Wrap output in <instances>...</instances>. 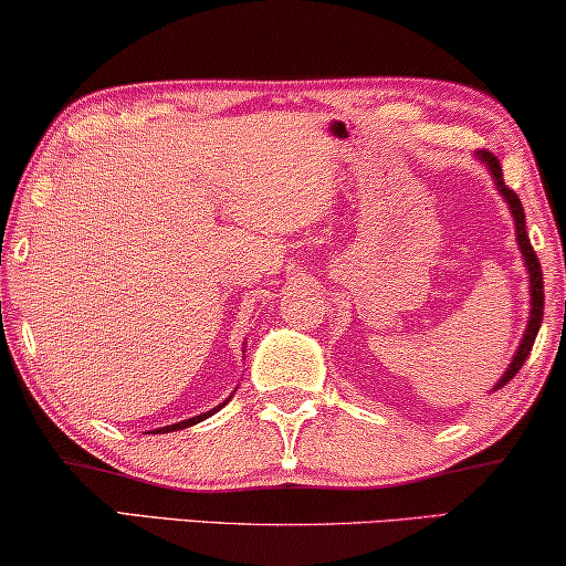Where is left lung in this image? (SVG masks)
<instances>
[{
  "label": "left lung",
  "instance_id": "8db88e82",
  "mask_svg": "<svg viewBox=\"0 0 566 566\" xmlns=\"http://www.w3.org/2000/svg\"><path fill=\"white\" fill-rule=\"evenodd\" d=\"M479 157H482V161H486V167H490L494 182H497L500 192H502V196H505V200L510 203V211H513L515 229H517V244H521V252H523V258H525V268H528V273H531V322H528V329H525V335H523L521 347H517L513 363H510V368L505 370V376H502L500 381H497V386H494V389H502V386H505L510 378H513L517 370L523 368L525 358H528V355H531L533 343H536L541 322H544V273H541V262L536 258V250H533V247H531L528 231H525V213H523L521 198H517L515 190H510L507 185H505V180H502V167H500V161H497V157H494L492 151L482 149V151H479Z\"/></svg>",
  "mask_w": 566,
  "mask_h": 566
}]
</instances>
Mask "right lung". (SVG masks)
<instances>
[{
    "mask_svg": "<svg viewBox=\"0 0 566 566\" xmlns=\"http://www.w3.org/2000/svg\"><path fill=\"white\" fill-rule=\"evenodd\" d=\"M216 409H221V405L216 407ZM216 409H211V412H203V415H198V417H190V420H185V422H177V424H167V428H159V430H154V432H172V430H182V428H190V424H196V422H200V420H206V417H211Z\"/></svg>",
    "mask_w": 566,
    "mask_h": 566,
    "instance_id": "right-lung-1",
    "label": "right lung"
}]
</instances>
